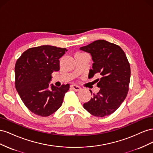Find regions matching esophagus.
Listing matches in <instances>:
<instances>
[{"label": "esophagus", "mask_w": 153, "mask_h": 153, "mask_svg": "<svg viewBox=\"0 0 153 153\" xmlns=\"http://www.w3.org/2000/svg\"><path fill=\"white\" fill-rule=\"evenodd\" d=\"M71 87L72 88V89H73L74 91H79L81 89L80 87L78 86V85H75V84L71 85Z\"/></svg>", "instance_id": "34e87169"}]
</instances>
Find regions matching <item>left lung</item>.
<instances>
[{
    "mask_svg": "<svg viewBox=\"0 0 153 153\" xmlns=\"http://www.w3.org/2000/svg\"><path fill=\"white\" fill-rule=\"evenodd\" d=\"M80 50L89 53L94 62L89 76L95 74L101 76L96 80L100 91L83 106L94 116H108L119 107L129 90L131 70L126 55L119 46L103 39Z\"/></svg>",
    "mask_w": 153,
    "mask_h": 153,
    "instance_id": "1",
    "label": "left lung"
}]
</instances>
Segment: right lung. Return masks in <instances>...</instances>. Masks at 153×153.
<instances>
[{"label": "right lung", "instance_id": "1", "mask_svg": "<svg viewBox=\"0 0 153 153\" xmlns=\"http://www.w3.org/2000/svg\"><path fill=\"white\" fill-rule=\"evenodd\" d=\"M66 48L50 45L30 48L15 64V87L23 102L36 115L47 117L61 107L69 84L50 85L52 73L60 69L59 59Z\"/></svg>", "mask_w": 153, "mask_h": 153}]
</instances>
